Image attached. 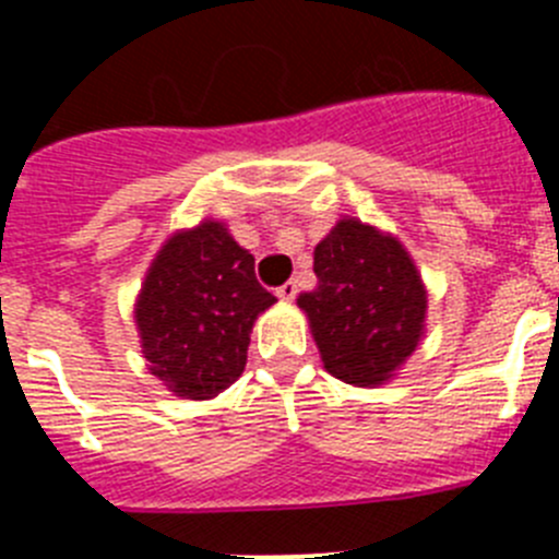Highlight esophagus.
<instances>
[{"label": "esophagus", "instance_id": "esophagus-1", "mask_svg": "<svg viewBox=\"0 0 559 559\" xmlns=\"http://www.w3.org/2000/svg\"><path fill=\"white\" fill-rule=\"evenodd\" d=\"M296 294H299V283H296V280H288V283L276 288V296H280V299H294Z\"/></svg>", "mask_w": 559, "mask_h": 559}]
</instances>
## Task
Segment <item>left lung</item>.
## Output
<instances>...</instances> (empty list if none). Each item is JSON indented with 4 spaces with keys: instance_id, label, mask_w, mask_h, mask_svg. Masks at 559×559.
<instances>
[{
    "instance_id": "8db88e82",
    "label": "left lung",
    "mask_w": 559,
    "mask_h": 559,
    "mask_svg": "<svg viewBox=\"0 0 559 559\" xmlns=\"http://www.w3.org/2000/svg\"><path fill=\"white\" fill-rule=\"evenodd\" d=\"M316 288L299 294L324 369L353 386H378L417 349L426 288L389 235L344 218L313 251Z\"/></svg>"
}]
</instances>
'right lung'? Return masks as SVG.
Here are the masks:
<instances>
[{"mask_svg":"<svg viewBox=\"0 0 559 559\" xmlns=\"http://www.w3.org/2000/svg\"><path fill=\"white\" fill-rule=\"evenodd\" d=\"M274 302L257 283L254 257L221 224L173 235L136 302L151 372L179 397H215L243 374L251 324Z\"/></svg>","mask_w":559,"mask_h":559,"instance_id":"1","label":"right lung"}]
</instances>
